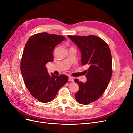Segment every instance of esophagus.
<instances>
[{
  "label": "esophagus",
  "mask_w": 133,
  "mask_h": 133,
  "mask_svg": "<svg viewBox=\"0 0 133 133\" xmlns=\"http://www.w3.org/2000/svg\"><path fill=\"white\" fill-rule=\"evenodd\" d=\"M68 81H74V78L73 77H72V76H69L68 77Z\"/></svg>",
  "instance_id": "esophagus-1"
}]
</instances>
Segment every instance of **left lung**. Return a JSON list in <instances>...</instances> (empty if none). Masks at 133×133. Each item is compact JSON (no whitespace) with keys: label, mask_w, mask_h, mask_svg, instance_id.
<instances>
[{"label":"left lung","mask_w":133,"mask_h":133,"mask_svg":"<svg viewBox=\"0 0 133 133\" xmlns=\"http://www.w3.org/2000/svg\"><path fill=\"white\" fill-rule=\"evenodd\" d=\"M81 52V65H87V81L74 80L79 86L75 98L82 104L98 99L105 91L112 75V58L105 41L95 36H68Z\"/></svg>","instance_id":"1"}]
</instances>
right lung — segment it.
Listing matches in <instances>:
<instances>
[{
	"label": "right lung",
	"mask_w": 133,
	"mask_h": 133,
	"mask_svg": "<svg viewBox=\"0 0 133 133\" xmlns=\"http://www.w3.org/2000/svg\"><path fill=\"white\" fill-rule=\"evenodd\" d=\"M66 39L47 33L33 35L28 40L20 62V71L25 84L31 95L38 101H52L59 89L67 82L65 75L48 74L46 64L53 60L54 47Z\"/></svg>",
	"instance_id": "obj_1"
}]
</instances>
